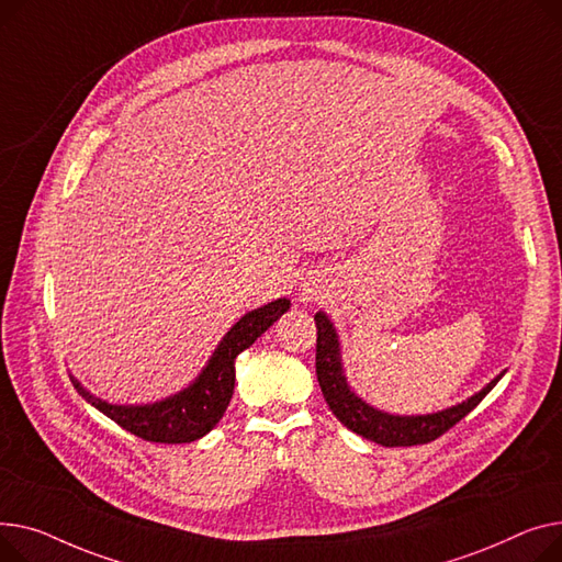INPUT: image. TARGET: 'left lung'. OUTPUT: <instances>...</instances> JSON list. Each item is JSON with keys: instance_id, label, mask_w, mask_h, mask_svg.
<instances>
[{"instance_id": "8db88e82", "label": "left lung", "mask_w": 562, "mask_h": 562, "mask_svg": "<svg viewBox=\"0 0 562 562\" xmlns=\"http://www.w3.org/2000/svg\"><path fill=\"white\" fill-rule=\"evenodd\" d=\"M315 326H317L315 370H317V381L328 408H331L334 415L347 428H351L353 434L383 447H413V445L434 442L465 415H470L483 402L485 394L504 376L499 374L468 402L434 415H415V417L387 415L368 406L349 390L347 379L342 374V366H340V347H338L334 324L328 322L324 313H317Z\"/></svg>"}]
</instances>
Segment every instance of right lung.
Segmentation results:
<instances>
[{
  "mask_svg": "<svg viewBox=\"0 0 562 562\" xmlns=\"http://www.w3.org/2000/svg\"><path fill=\"white\" fill-rule=\"evenodd\" d=\"M288 308V300H277L238 319L234 328H231L217 345L200 379L165 402H156L149 406H113L109 402L92 397L90 392L81 387L79 381L72 379V383L88 404H92L97 411H102L128 434H134L147 442L160 445L194 442L206 436L222 419L231 402L236 383V356L251 347L254 340L266 334Z\"/></svg>",
  "mask_w": 562,
  "mask_h": 562,
  "instance_id": "1",
  "label": "right lung"
}]
</instances>
